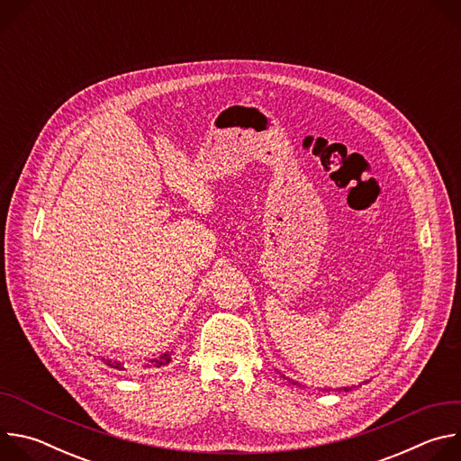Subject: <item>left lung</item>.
Masks as SVG:
<instances>
[{
    "mask_svg": "<svg viewBox=\"0 0 461 461\" xmlns=\"http://www.w3.org/2000/svg\"><path fill=\"white\" fill-rule=\"evenodd\" d=\"M283 377H285V379H288V381H292L294 384H299L297 381H294V379H290V377H286V375H283ZM352 388H354V386H343V388H336V390H339V392H341V390H343V392H350ZM322 390H328V388H322Z\"/></svg>",
    "mask_w": 461,
    "mask_h": 461,
    "instance_id": "left-lung-1",
    "label": "left lung"
}]
</instances>
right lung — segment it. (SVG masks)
I'll use <instances>...</instances> for the list:
<instances>
[{"instance_id":"1","label":"right lung","mask_w":461,"mask_h":461,"mask_svg":"<svg viewBox=\"0 0 461 461\" xmlns=\"http://www.w3.org/2000/svg\"><path fill=\"white\" fill-rule=\"evenodd\" d=\"M171 356H173V350H166V352H162V354H158V356H155V357L148 359L146 366H148V368H160V366H166V365L171 361ZM102 361H104L107 366H111V368L125 370L123 363H122V361H118V359H107V357H102Z\"/></svg>"}]
</instances>
